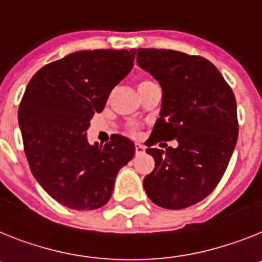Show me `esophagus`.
Listing matches in <instances>:
<instances>
[{
    "label": "esophagus",
    "instance_id": "34e87169",
    "mask_svg": "<svg viewBox=\"0 0 262 262\" xmlns=\"http://www.w3.org/2000/svg\"><path fill=\"white\" fill-rule=\"evenodd\" d=\"M145 153V146L140 144H136V156H141Z\"/></svg>",
    "mask_w": 262,
    "mask_h": 262
}]
</instances>
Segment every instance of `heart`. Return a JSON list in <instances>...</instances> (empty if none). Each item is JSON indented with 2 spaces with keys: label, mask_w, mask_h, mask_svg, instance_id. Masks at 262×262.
<instances>
[{
  "label": "heart",
  "mask_w": 262,
  "mask_h": 262,
  "mask_svg": "<svg viewBox=\"0 0 262 262\" xmlns=\"http://www.w3.org/2000/svg\"><path fill=\"white\" fill-rule=\"evenodd\" d=\"M145 81H146V80H145ZM141 83H142V81H141Z\"/></svg>",
  "instance_id": "obj_1"
}]
</instances>
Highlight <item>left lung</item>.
Instances as JSON below:
<instances>
[{
  "mask_svg": "<svg viewBox=\"0 0 262 262\" xmlns=\"http://www.w3.org/2000/svg\"><path fill=\"white\" fill-rule=\"evenodd\" d=\"M136 54L138 66L162 88L159 118L146 149L156 167L145 177L144 188L157 206L182 210L208 196L226 171L238 136L235 95L202 56L157 49ZM170 139L179 141L175 149L149 147Z\"/></svg>",
  "mask_w": 262,
  "mask_h": 262,
  "instance_id": "8db88e82",
  "label": "left lung"
}]
</instances>
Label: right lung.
I'll use <instances>...</instances> for the list:
<instances>
[{"mask_svg": "<svg viewBox=\"0 0 262 262\" xmlns=\"http://www.w3.org/2000/svg\"><path fill=\"white\" fill-rule=\"evenodd\" d=\"M134 55V49L76 51L42 67L27 84L18 109L25 153L36 182L68 208L108 203L117 172L134 157L124 136L104 146L87 138L91 118L132 71Z\"/></svg>", "mask_w": 262, "mask_h": 262, "instance_id": "add662e5", "label": "right lung"}]
</instances>
